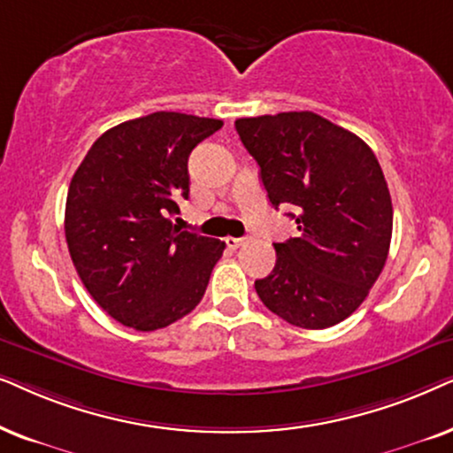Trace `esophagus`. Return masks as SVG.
I'll use <instances>...</instances> for the list:
<instances>
[{
    "label": "esophagus",
    "mask_w": 453,
    "mask_h": 453,
    "mask_svg": "<svg viewBox=\"0 0 453 453\" xmlns=\"http://www.w3.org/2000/svg\"><path fill=\"white\" fill-rule=\"evenodd\" d=\"M226 244H227V249H232V250H236V249H240V246H244L246 244V238H226Z\"/></svg>",
    "instance_id": "obj_1"
}]
</instances>
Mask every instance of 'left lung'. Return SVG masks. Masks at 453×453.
<instances>
[{
    "label": "left lung",
    "instance_id": "left-lung-1",
    "mask_svg": "<svg viewBox=\"0 0 453 453\" xmlns=\"http://www.w3.org/2000/svg\"><path fill=\"white\" fill-rule=\"evenodd\" d=\"M236 132L261 167L269 203L294 204L298 238L275 246V267L255 281L283 321L325 329L348 319L388 261L394 209L363 138L312 111L240 118Z\"/></svg>",
    "mask_w": 453,
    "mask_h": 453
}]
</instances>
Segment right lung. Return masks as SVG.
Masks as SVG:
<instances>
[{"label":"right lung","mask_w":453,"mask_h":453,"mask_svg":"<svg viewBox=\"0 0 453 453\" xmlns=\"http://www.w3.org/2000/svg\"><path fill=\"white\" fill-rule=\"evenodd\" d=\"M221 119L155 111L96 138L65 198V242L84 288L118 323L155 331L201 303L226 242L182 232L192 149Z\"/></svg>","instance_id":"obj_1"}]
</instances>
